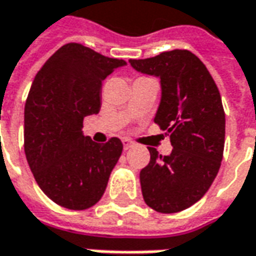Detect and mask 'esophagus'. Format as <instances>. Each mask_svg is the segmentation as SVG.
I'll use <instances>...</instances> for the list:
<instances>
[{
  "label": "esophagus",
  "instance_id": "34e87169",
  "mask_svg": "<svg viewBox=\"0 0 256 256\" xmlns=\"http://www.w3.org/2000/svg\"><path fill=\"white\" fill-rule=\"evenodd\" d=\"M122 144H124L125 150H128V149L134 146V142H132L131 140H126V138H124V140H122Z\"/></svg>",
  "mask_w": 256,
  "mask_h": 256
}]
</instances>
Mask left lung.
Here are the masks:
<instances>
[{
	"label": "left lung",
	"instance_id": "8db88e82",
	"mask_svg": "<svg viewBox=\"0 0 256 256\" xmlns=\"http://www.w3.org/2000/svg\"><path fill=\"white\" fill-rule=\"evenodd\" d=\"M136 72L159 77L156 124L170 136L173 150L150 160L140 173L145 203L158 212H178L198 202L216 179L224 152L226 114L221 96L203 62L188 50H170L130 60Z\"/></svg>",
	"mask_w": 256,
	"mask_h": 256
}]
</instances>
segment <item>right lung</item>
Returning a JSON list of instances; mask_svg holds the SVG:
<instances>
[{"instance_id": "right-lung-1", "label": "right lung", "mask_w": 256, "mask_h": 256, "mask_svg": "<svg viewBox=\"0 0 256 256\" xmlns=\"http://www.w3.org/2000/svg\"><path fill=\"white\" fill-rule=\"evenodd\" d=\"M126 62L80 44L62 46L38 72L25 104V155L46 196L68 210L100 200L122 152L111 138L84 136V116L98 114L102 80Z\"/></svg>"}]
</instances>
